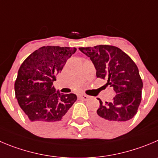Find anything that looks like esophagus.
Wrapping results in <instances>:
<instances>
[{
  "label": "esophagus",
  "mask_w": 158,
  "mask_h": 158,
  "mask_svg": "<svg viewBox=\"0 0 158 158\" xmlns=\"http://www.w3.org/2000/svg\"><path fill=\"white\" fill-rule=\"evenodd\" d=\"M79 97H80V99L83 100V101H87L89 99V96L86 95V94H80L79 95Z\"/></svg>",
  "instance_id": "obj_1"
}]
</instances>
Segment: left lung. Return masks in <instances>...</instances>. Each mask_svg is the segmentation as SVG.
<instances>
[{
    "label": "left lung",
    "instance_id": "1",
    "mask_svg": "<svg viewBox=\"0 0 158 158\" xmlns=\"http://www.w3.org/2000/svg\"><path fill=\"white\" fill-rule=\"evenodd\" d=\"M89 57L97 78L107 79L116 95L111 102L103 104L94 114L98 125L107 129L123 126L136 114L142 97L143 81L139 69L131 57L117 47L98 45L94 48H79Z\"/></svg>",
    "mask_w": 158,
    "mask_h": 158
}]
</instances>
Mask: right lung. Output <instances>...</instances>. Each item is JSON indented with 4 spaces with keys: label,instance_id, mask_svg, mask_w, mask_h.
<instances>
[{
    "label": "right lung",
    "instance_id": "obj_1",
    "mask_svg": "<svg viewBox=\"0 0 158 158\" xmlns=\"http://www.w3.org/2000/svg\"><path fill=\"white\" fill-rule=\"evenodd\" d=\"M76 51V48L42 47L19 68L15 83L16 99L31 124L40 130L61 126L77 100L76 94H63L53 86L55 76Z\"/></svg>",
    "mask_w": 158,
    "mask_h": 158
}]
</instances>
